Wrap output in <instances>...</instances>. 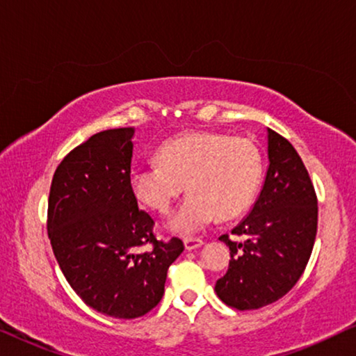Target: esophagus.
Instances as JSON below:
<instances>
[{"instance_id":"34e87169","label":"esophagus","mask_w":356,"mask_h":356,"mask_svg":"<svg viewBox=\"0 0 356 356\" xmlns=\"http://www.w3.org/2000/svg\"><path fill=\"white\" fill-rule=\"evenodd\" d=\"M204 245V241L201 238H186L184 240V248H186L188 251H193V250H197V248H201Z\"/></svg>"}]
</instances>
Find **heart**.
<instances>
[{"label":"heart","mask_w":356,"mask_h":356,"mask_svg":"<svg viewBox=\"0 0 356 356\" xmlns=\"http://www.w3.org/2000/svg\"><path fill=\"white\" fill-rule=\"evenodd\" d=\"M259 149L245 138L196 131L173 138L159 149V162L131 170L134 197L157 213H167L183 193L189 197L168 220V228L189 236L217 216L245 212L261 181Z\"/></svg>","instance_id":"obj_1"}]
</instances>
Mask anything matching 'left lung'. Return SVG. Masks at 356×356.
<instances>
[{"label": "left lung", "instance_id": "obj_1", "mask_svg": "<svg viewBox=\"0 0 356 356\" xmlns=\"http://www.w3.org/2000/svg\"><path fill=\"white\" fill-rule=\"evenodd\" d=\"M267 168L250 216L233 228L246 241L220 240L230 248V266L216 293L240 311L257 309L289 293L306 269L318 232V197L293 145L267 129Z\"/></svg>", "mask_w": 356, "mask_h": 356}]
</instances>
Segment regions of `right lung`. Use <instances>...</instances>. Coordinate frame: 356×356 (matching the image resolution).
I'll use <instances>...</instances> for the list:
<instances>
[{
  "instance_id": "obj_1",
  "label": "right lung",
  "mask_w": 356,
  "mask_h": 356,
  "mask_svg": "<svg viewBox=\"0 0 356 356\" xmlns=\"http://www.w3.org/2000/svg\"><path fill=\"white\" fill-rule=\"evenodd\" d=\"M134 128L106 129L58 165L48 197V238L67 284L87 306L118 319L159 305L178 238L154 235V218L131 191ZM149 242L153 250L138 253Z\"/></svg>"
}]
</instances>
